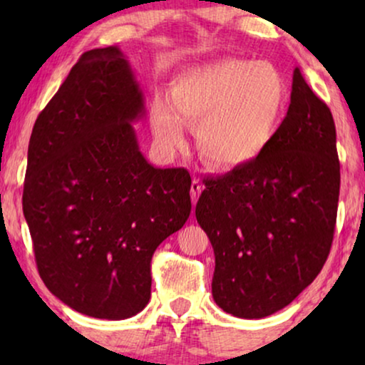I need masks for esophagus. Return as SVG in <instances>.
Wrapping results in <instances>:
<instances>
[{
	"label": "esophagus",
	"instance_id": "34e87169",
	"mask_svg": "<svg viewBox=\"0 0 365 365\" xmlns=\"http://www.w3.org/2000/svg\"><path fill=\"white\" fill-rule=\"evenodd\" d=\"M202 191V184L199 182V179H194V181L191 182V199H192V204L197 201L199 194H201Z\"/></svg>",
	"mask_w": 365,
	"mask_h": 365
}]
</instances>
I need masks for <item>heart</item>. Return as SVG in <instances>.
<instances>
[{"label":"heart","mask_w":365,"mask_h":365,"mask_svg":"<svg viewBox=\"0 0 365 365\" xmlns=\"http://www.w3.org/2000/svg\"><path fill=\"white\" fill-rule=\"evenodd\" d=\"M286 99V83L272 64L224 58L174 79L173 104L164 98L153 104V131L166 148L181 146L182 117L197 126V149L211 166L241 168L272 143Z\"/></svg>","instance_id":"b5f03b06"}]
</instances>
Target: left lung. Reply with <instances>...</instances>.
<instances>
[{
  "instance_id": "8db88e82",
  "label": "left lung",
  "mask_w": 365,
  "mask_h": 365,
  "mask_svg": "<svg viewBox=\"0 0 365 365\" xmlns=\"http://www.w3.org/2000/svg\"><path fill=\"white\" fill-rule=\"evenodd\" d=\"M202 182L196 219L216 257L214 301L242 319L281 311L327 261L341 187L332 113L301 69H294L291 104L266 151Z\"/></svg>"
}]
</instances>
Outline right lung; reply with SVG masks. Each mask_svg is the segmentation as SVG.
<instances>
[{
  "label": "right lung",
  "instance_id": "right-lung-1",
  "mask_svg": "<svg viewBox=\"0 0 365 365\" xmlns=\"http://www.w3.org/2000/svg\"><path fill=\"white\" fill-rule=\"evenodd\" d=\"M144 99L116 46L81 54L39 113L23 212L44 286L74 311L128 319L151 297V259L191 214V176L139 151Z\"/></svg>",
  "mask_w": 365,
  "mask_h": 365
}]
</instances>
